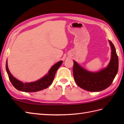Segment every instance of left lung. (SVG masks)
I'll return each instance as SVG.
<instances>
[{
	"instance_id": "8db88e82",
	"label": "left lung",
	"mask_w": 124,
	"mask_h": 124,
	"mask_svg": "<svg viewBox=\"0 0 124 124\" xmlns=\"http://www.w3.org/2000/svg\"><path fill=\"white\" fill-rule=\"evenodd\" d=\"M111 59L106 68L98 72H91L73 61V75L76 84L80 88L90 92H100L110 86L118 70V57L115 47L111 41Z\"/></svg>"
}]
</instances>
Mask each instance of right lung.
I'll return each instance as SVG.
<instances>
[{
    "instance_id": "obj_1",
    "label": "right lung",
    "mask_w": 124,
    "mask_h": 124,
    "mask_svg": "<svg viewBox=\"0 0 124 124\" xmlns=\"http://www.w3.org/2000/svg\"><path fill=\"white\" fill-rule=\"evenodd\" d=\"M62 63V61L57 62L51 68L47 75L39 80L32 83H23L15 78L9 72L8 68L7 62L6 64V69L10 82L16 89L25 92H35L46 89L51 85L54 79L55 73Z\"/></svg>"
}]
</instances>
